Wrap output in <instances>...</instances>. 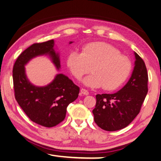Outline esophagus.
<instances>
[{
	"label": "esophagus",
	"instance_id": "obj_1",
	"mask_svg": "<svg viewBox=\"0 0 161 161\" xmlns=\"http://www.w3.org/2000/svg\"><path fill=\"white\" fill-rule=\"evenodd\" d=\"M80 92H81V94H84V95H89V92H88V91H87L86 89H81L80 90Z\"/></svg>",
	"mask_w": 161,
	"mask_h": 161
}]
</instances>
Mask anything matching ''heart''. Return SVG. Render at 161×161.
<instances>
[{"mask_svg":"<svg viewBox=\"0 0 161 161\" xmlns=\"http://www.w3.org/2000/svg\"><path fill=\"white\" fill-rule=\"evenodd\" d=\"M67 65L73 77L80 80L90 71L83 80L86 86L106 91L119 88L129 77L131 69L130 60L120 55L116 48L108 43L96 42L84 46L81 53L72 51L67 58Z\"/></svg>","mask_w":161,"mask_h":161,"instance_id":"heart-1","label":"heart"}]
</instances>
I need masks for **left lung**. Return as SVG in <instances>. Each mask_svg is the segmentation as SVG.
<instances>
[{
  "label": "left lung",
  "mask_w": 161,
  "mask_h": 161,
  "mask_svg": "<svg viewBox=\"0 0 161 161\" xmlns=\"http://www.w3.org/2000/svg\"><path fill=\"white\" fill-rule=\"evenodd\" d=\"M135 63L128 82L112 94H97L93 110L94 122L101 129L117 131L128 126L141 110L148 93V72L142 58L134 52Z\"/></svg>",
  "instance_id": "obj_1"
}]
</instances>
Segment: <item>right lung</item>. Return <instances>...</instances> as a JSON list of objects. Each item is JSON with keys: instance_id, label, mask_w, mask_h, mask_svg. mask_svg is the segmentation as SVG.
Wrapping results in <instances>:
<instances>
[{"instance_id": "right-lung-1", "label": "right lung", "mask_w": 161, "mask_h": 161, "mask_svg": "<svg viewBox=\"0 0 161 161\" xmlns=\"http://www.w3.org/2000/svg\"><path fill=\"white\" fill-rule=\"evenodd\" d=\"M53 47V39L34 43L19 55L13 69L17 102L32 122L46 127L56 126L64 120L67 107L77 98L80 93V87L63 74H58L46 86H36L28 80L25 65L38 55H48L56 68L60 69L59 54Z\"/></svg>"}]
</instances>
